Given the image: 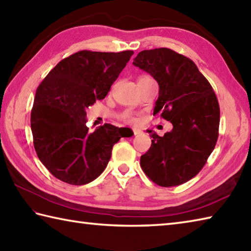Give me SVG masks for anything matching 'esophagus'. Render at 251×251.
Here are the masks:
<instances>
[{"label": "esophagus", "instance_id": "34e87169", "mask_svg": "<svg viewBox=\"0 0 251 251\" xmlns=\"http://www.w3.org/2000/svg\"><path fill=\"white\" fill-rule=\"evenodd\" d=\"M140 133H142L141 130H139V129H133V134H134V135H138V134H140Z\"/></svg>", "mask_w": 251, "mask_h": 251}]
</instances>
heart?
I'll return each mask as SVG.
<instances>
[{
  "mask_svg": "<svg viewBox=\"0 0 251 251\" xmlns=\"http://www.w3.org/2000/svg\"><path fill=\"white\" fill-rule=\"evenodd\" d=\"M122 119H124L126 122H127V124L136 125L140 122L141 117H140V115H138V113H134L132 111H126L124 115H122Z\"/></svg>",
  "mask_w": 251,
  "mask_h": 251,
  "instance_id": "1",
  "label": "heart"
}]
</instances>
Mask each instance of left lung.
Segmentation results:
<instances>
[{
    "label": "left lung",
    "instance_id": "left-lung-1",
    "mask_svg": "<svg viewBox=\"0 0 251 251\" xmlns=\"http://www.w3.org/2000/svg\"><path fill=\"white\" fill-rule=\"evenodd\" d=\"M159 86L154 113L173 124L159 136L152 130V145L140 165L160 187L179 186L204 166L219 138L220 106L215 93L192 60L168 48L143 50L133 61Z\"/></svg>",
    "mask_w": 251,
    "mask_h": 251
}]
</instances>
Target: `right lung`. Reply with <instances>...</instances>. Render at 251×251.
I'll return each mask as SVG.
<instances>
[{
    "label": "right lung",
    "mask_w": 251,
    "mask_h": 251,
    "mask_svg": "<svg viewBox=\"0 0 251 251\" xmlns=\"http://www.w3.org/2000/svg\"><path fill=\"white\" fill-rule=\"evenodd\" d=\"M133 51L82 50L55 65L36 91L30 115L40 162L61 181L91 182L107 167L112 146L126 127L105 124L89 132L86 111L106 97Z\"/></svg>",
    "instance_id": "add662e5"
}]
</instances>
